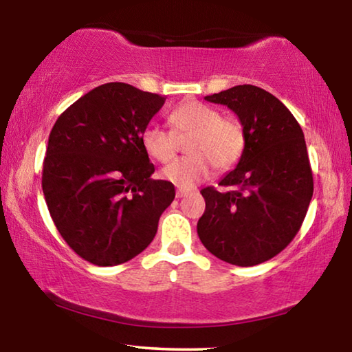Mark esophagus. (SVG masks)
<instances>
[{
  "label": "esophagus",
  "instance_id": "34e87169",
  "mask_svg": "<svg viewBox=\"0 0 352 352\" xmlns=\"http://www.w3.org/2000/svg\"><path fill=\"white\" fill-rule=\"evenodd\" d=\"M189 194H190L189 189H177V192H175L177 199H183V197H186V195H189Z\"/></svg>",
  "mask_w": 352,
  "mask_h": 352
}]
</instances>
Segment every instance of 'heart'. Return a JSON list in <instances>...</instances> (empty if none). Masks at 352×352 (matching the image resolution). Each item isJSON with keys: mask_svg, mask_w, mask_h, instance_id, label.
Returning <instances> with one entry per match:
<instances>
[{"mask_svg": "<svg viewBox=\"0 0 352 352\" xmlns=\"http://www.w3.org/2000/svg\"><path fill=\"white\" fill-rule=\"evenodd\" d=\"M169 121L174 132L158 124H148L142 130L141 141L147 155L158 163H169L178 152L180 141L191 138L186 144L188 157L178 158L163 169L164 180L175 186L190 189L210 177L212 166L226 170L239 162L245 135L233 118H222L220 111L204 102H186L170 113Z\"/></svg>", "mask_w": 352, "mask_h": 352, "instance_id": "b5f03b06", "label": "heart"}]
</instances>
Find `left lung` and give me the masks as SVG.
I'll return each mask as SVG.
<instances>
[{
  "mask_svg": "<svg viewBox=\"0 0 352 352\" xmlns=\"http://www.w3.org/2000/svg\"><path fill=\"white\" fill-rule=\"evenodd\" d=\"M226 105L243 127L245 147L220 186L201 189L206 201L197 233L216 258L258 265L289 245L314 194L305 133L281 100L254 85H236L205 98Z\"/></svg>",
  "mask_w": 352,
  "mask_h": 352,
  "instance_id": "obj_1",
  "label": "left lung"
}]
</instances>
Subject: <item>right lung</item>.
<instances>
[{
    "label": "right lung",
    "instance_id": "right-lung-1",
    "mask_svg": "<svg viewBox=\"0 0 352 352\" xmlns=\"http://www.w3.org/2000/svg\"><path fill=\"white\" fill-rule=\"evenodd\" d=\"M166 98L110 82L83 94L52 127L43 162L47 210L58 233L94 265L124 264L153 241L175 197L153 180L141 135Z\"/></svg>",
    "mask_w": 352,
    "mask_h": 352
}]
</instances>
